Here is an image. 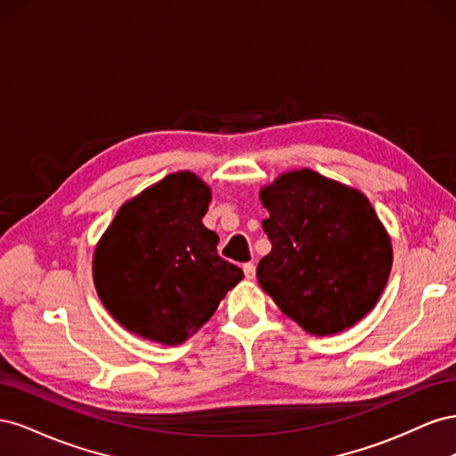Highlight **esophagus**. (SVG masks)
I'll list each match as a JSON object with an SVG mask.
<instances>
[{
    "instance_id": "1",
    "label": "esophagus",
    "mask_w": 456,
    "mask_h": 456,
    "mask_svg": "<svg viewBox=\"0 0 456 456\" xmlns=\"http://www.w3.org/2000/svg\"><path fill=\"white\" fill-rule=\"evenodd\" d=\"M243 273L247 280H255V273H256V268L253 262H247V265H243Z\"/></svg>"
}]
</instances>
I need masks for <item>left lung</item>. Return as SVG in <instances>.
I'll return each mask as SVG.
<instances>
[{
    "instance_id": "obj_1",
    "label": "left lung",
    "mask_w": 456,
    "mask_h": 456,
    "mask_svg": "<svg viewBox=\"0 0 456 456\" xmlns=\"http://www.w3.org/2000/svg\"><path fill=\"white\" fill-rule=\"evenodd\" d=\"M272 251L260 287L310 335L355 325L377 305L392 270V241L360 190L312 169L280 175L260 190Z\"/></svg>"
}]
</instances>
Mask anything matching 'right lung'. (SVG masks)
<instances>
[{"instance_id": "obj_1", "label": "right lung", "mask_w": 456, "mask_h": 456, "mask_svg": "<svg viewBox=\"0 0 456 456\" xmlns=\"http://www.w3.org/2000/svg\"><path fill=\"white\" fill-rule=\"evenodd\" d=\"M209 201L211 188L198 175L171 173L123 203L96 245V293L131 333L183 344L243 280L241 268L218 256V236L201 223Z\"/></svg>"}]
</instances>
